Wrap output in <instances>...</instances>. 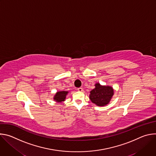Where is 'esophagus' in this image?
<instances>
[{"mask_svg":"<svg viewBox=\"0 0 156 156\" xmlns=\"http://www.w3.org/2000/svg\"><path fill=\"white\" fill-rule=\"evenodd\" d=\"M78 91H83V89L82 87H78Z\"/></svg>","mask_w":156,"mask_h":156,"instance_id":"1","label":"esophagus"}]
</instances>
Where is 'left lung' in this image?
<instances>
[{
  "label": "left lung",
  "instance_id": "1",
  "mask_svg": "<svg viewBox=\"0 0 156 156\" xmlns=\"http://www.w3.org/2000/svg\"><path fill=\"white\" fill-rule=\"evenodd\" d=\"M95 86L96 87L90 92V99L97 105H107L114 94L113 88L108 86H101L99 83H96Z\"/></svg>",
  "mask_w": 156,
  "mask_h": 156
}]
</instances>
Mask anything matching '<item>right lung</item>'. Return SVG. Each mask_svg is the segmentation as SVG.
<instances>
[{"mask_svg": "<svg viewBox=\"0 0 156 156\" xmlns=\"http://www.w3.org/2000/svg\"><path fill=\"white\" fill-rule=\"evenodd\" d=\"M67 93L68 92L66 91L57 92L54 96V100H55L57 102H60L64 101L66 98V95L67 94Z\"/></svg>", "mask_w": 156, "mask_h": 156, "instance_id": "obj_1", "label": "right lung"}]
</instances>
